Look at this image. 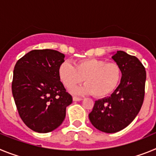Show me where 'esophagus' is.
Masks as SVG:
<instances>
[{
  "label": "esophagus",
  "mask_w": 156,
  "mask_h": 156,
  "mask_svg": "<svg viewBox=\"0 0 156 156\" xmlns=\"http://www.w3.org/2000/svg\"><path fill=\"white\" fill-rule=\"evenodd\" d=\"M73 100L74 101H82L83 98H82L73 97Z\"/></svg>",
  "instance_id": "1"
}]
</instances>
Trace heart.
Segmentation results:
<instances>
[{
	"label": "heart",
	"mask_w": 156,
	"mask_h": 156,
	"mask_svg": "<svg viewBox=\"0 0 156 156\" xmlns=\"http://www.w3.org/2000/svg\"><path fill=\"white\" fill-rule=\"evenodd\" d=\"M58 76L67 89H73L83 81L86 84L73 90L76 94H93L104 98L112 94L121 79V69L116 63L106 62L98 58H86L76 62L74 66L63 62L58 68Z\"/></svg>",
	"instance_id": "heart-1"
}]
</instances>
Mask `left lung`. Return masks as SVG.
Listing matches in <instances>:
<instances>
[{"label":"left lung","mask_w":156,"mask_h":156,"mask_svg":"<svg viewBox=\"0 0 156 156\" xmlns=\"http://www.w3.org/2000/svg\"><path fill=\"white\" fill-rule=\"evenodd\" d=\"M120 67V83L111 96L95 101L90 122L105 133L120 131L135 119L142 106L144 98L146 71L135 56L117 51L112 56Z\"/></svg>","instance_id":"8db88e82"}]
</instances>
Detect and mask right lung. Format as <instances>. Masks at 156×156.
<instances>
[{
	"label": "right lung",
	"mask_w": 156,
	"mask_h": 156,
	"mask_svg": "<svg viewBox=\"0 0 156 156\" xmlns=\"http://www.w3.org/2000/svg\"><path fill=\"white\" fill-rule=\"evenodd\" d=\"M64 54L55 50H33L19 59L13 72L12 90L24 123L38 133L58 127L73 98L58 76Z\"/></svg>",
	"instance_id": "1"
}]
</instances>
